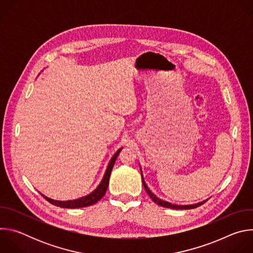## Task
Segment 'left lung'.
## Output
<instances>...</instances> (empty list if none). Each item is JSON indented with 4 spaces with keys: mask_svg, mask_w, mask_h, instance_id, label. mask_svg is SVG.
Segmentation results:
<instances>
[{
    "mask_svg": "<svg viewBox=\"0 0 253 253\" xmlns=\"http://www.w3.org/2000/svg\"><path fill=\"white\" fill-rule=\"evenodd\" d=\"M140 171H141V177H142V182H143L144 189L146 190L147 194L150 196V198H151L155 203H157L158 205H160V206H162V207L172 208V209H192V208H196V207L202 205L203 203H205V202L207 201V199H206V200H203V201H201V202H198V203H195V204H189V205H177V204H172V203H170V202H168V201H164V200L160 199L159 197H157V196L149 189V187L147 186V184H146V182H145V180H144L141 167H140Z\"/></svg>",
    "mask_w": 253,
    "mask_h": 253,
    "instance_id": "obj_1",
    "label": "left lung"
}]
</instances>
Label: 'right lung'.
I'll use <instances>...</instances> for the list:
<instances>
[{
    "instance_id": "1",
    "label": "right lung",
    "mask_w": 253,
    "mask_h": 253,
    "mask_svg": "<svg viewBox=\"0 0 253 253\" xmlns=\"http://www.w3.org/2000/svg\"><path fill=\"white\" fill-rule=\"evenodd\" d=\"M123 147L119 148L115 154L112 156L111 160L108 163L107 169L103 175V178L101 180V182L99 183V185L96 187V189H94L91 193H89L86 196L77 198V199H73V200H65V201H61V200H54L52 198H49L47 196H45L44 194L40 193L47 201H49L51 204H54L56 206L62 207V208H81V207H86V206H90L95 204L96 202H98L106 193L108 185H109V179H110V175L114 166V163L120 153V151L122 150Z\"/></svg>"
}]
</instances>
